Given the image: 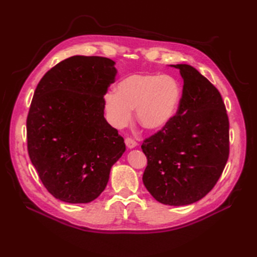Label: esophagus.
Returning <instances> with one entry per match:
<instances>
[{
  "instance_id": "esophagus-1",
  "label": "esophagus",
  "mask_w": 257,
  "mask_h": 257,
  "mask_svg": "<svg viewBox=\"0 0 257 257\" xmlns=\"http://www.w3.org/2000/svg\"><path fill=\"white\" fill-rule=\"evenodd\" d=\"M124 143H125V146L128 147V149H134L137 147V143H136V141L132 138H125Z\"/></svg>"
}]
</instances>
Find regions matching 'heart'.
Here are the masks:
<instances>
[{
    "instance_id": "heart-1",
    "label": "heart",
    "mask_w": 257,
    "mask_h": 257,
    "mask_svg": "<svg viewBox=\"0 0 257 257\" xmlns=\"http://www.w3.org/2000/svg\"><path fill=\"white\" fill-rule=\"evenodd\" d=\"M181 100V86L171 75L137 73L123 77L116 92L103 97L108 121L125 127L135 109L136 119L147 130H160L176 114Z\"/></svg>"
}]
</instances>
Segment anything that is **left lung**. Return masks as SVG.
Here are the masks:
<instances>
[{"instance_id":"obj_1","label":"left lung","mask_w":257,"mask_h":257,"mask_svg":"<svg viewBox=\"0 0 257 257\" xmlns=\"http://www.w3.org/2000/svg\"><path fill=\"white\" fill-rule=\"evenodd\" d=\"M183 79L178 112L144 141L148 159L143 181L166 205H189L210 192L228 158V119L221 94L187 64L170 65Z\"/></svg>"}]
</instances>
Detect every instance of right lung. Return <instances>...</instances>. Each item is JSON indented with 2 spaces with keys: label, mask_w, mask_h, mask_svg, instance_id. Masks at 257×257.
<instances>
[{
  "label": "right lung",
  "mask_w": 257,
  "mask_h": 257,
  "mask_svg": "<svg viewBox=\"0 0 257 257\" xmlns=\"http://www.w3.org/2000/svg\"><path fill=\"white\" fill-rule=\"evenodd\" d=\"M114 64L100 56H72L43 76L33 96L26 120L30 159L48 192L63 202L98 198L125 150L123 138L103 117Z\"/></svg>",
  "instance_id": "1"
}]
</instances>
